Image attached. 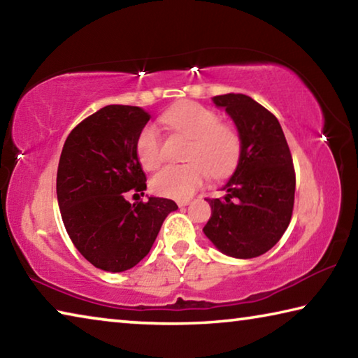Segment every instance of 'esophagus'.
Segmentation results:
<instances>
[{
  "instance_id": "34e87169",
  "label": "esophagus",
  "mask_w": 358,
  "mask_h": 358,
  "mask_svg": "<svg viewBox=\"0 0 358 358\" xmlns=\"http://www.w3.org/2000/svg\"><path fill=\"white\" fill-rule=\"evenodd\" d=\"M186 205H189V199H186V201H178V207H186Z\"/></svg>"
}]
</instances>
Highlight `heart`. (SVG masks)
Segmentation results:
<instances>
[{
  "instance_id": "b5f03b06",
  "label": "heart",
  "mask_w": 358,
  "mask_h": 358,
  "mask_svg": "<svg viewBox=\"0 0 358 358\" xmlns=\"http://www.w3.org/2000/svg\"><path fill=\"white\" fill-rule=\"evenodd\" d=\"M166 128L189 138L181 166H167L151 178L155 194L169 199H187L202 186L207 173L211 178L226 177L238 164L241 138L237 129L221 123L215 110L197 102H181L162 115ZM138 162L155 171L162 162V142L153 126H145L136 142Z\"/></svg>"
}]
</instances>
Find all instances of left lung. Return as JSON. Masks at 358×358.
Masks as SVG:
<instances>
[{"label": "left lung", "instance_id": "left-lung-1", "mask_svg": "<svg viewBox=\"0 0 358 358\" xmlns=\"http://www.w3.org/2000/svg\"><path fill=\"white\" fill-rule=\"evenodd\" d=\"M211 101L232 117L241 155L222 187L226 196L207 199L211 216L203 232L227 256L257 257L280 241L292 217V155L280 121L250 96L229 93Z\"/></svg>", "mask_w": 358, "mask_h": 358}]
</instances>
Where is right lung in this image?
Returning <instances> with one entry per match:
<instances>
[{
    "label": "right lung",
    "mask_w": 358,
    "mask_h": 358,
    "mask_svg": "<svg viewBox=\"0 0 358 358\" xmlns=\"http://www.w3.org/2000/svg\"><path fill=\"white\" fill-rule=\"evenodd\" d=\"M148 120L141 107H102L71 131L59 156L57 196L66 232L104 271L118 273L141 262L167 215L178 208L171 199H124L147 189L136 142Z\"/></svg>",
    "instance_id": "obj_1"
}]
</instances>
